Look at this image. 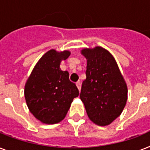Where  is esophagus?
I'll return each instance as SVG.
<instances>
[{"label": "esophagus", "mask_w": 150, "mask_h": 150, "mask_svg": "<svg viewBox=\"0 0 150 150\" xmlns=\"http://www.w3.org/2000/svg\"><path fill=\"white\" fill-rule=\"evenodd\" d=\"M76 86H77L78 89H79V90L80 91V89H81V82H80L79 81L76 82Z\"/></svg>", "instance_id": "34e87169"}]
</instances>
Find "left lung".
Here are the masks:
<instances>
[{"label":"left lung","instance_id":"left-lung-1","mask_svg":"<svg viewBox=\"0 0 150 150\" xmlns=\"http://www.w3.org/2000/svg\"><path fill=\"white\" fill-rule=\"evenodd\" d=\"M86 79L83 81L80 99L89 118L100 126L113 122L125 107L128 88L115 59L101 47L85 48Z\"/></svg>","mask_w":150,"mask_h":150}]
</instances>
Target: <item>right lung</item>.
<instances>
[{"instance_id":"1","label":"right lung","mask_w":150,"mask_h":150,"mask_svg":"<svg viewBox=\"0 0 150 150\" xmlns=\"http://www.w3.org/2000/svg\"><path fill=\"white\" fill-rule=\"evenodd\" d=\"M68 50H50L34 67L25 86L27 106L39 121L56 124L65 117L73 99L79 95L75 83L69 80V73L62 71V60L70 56Z\"/></svg>"}]
</instances>
